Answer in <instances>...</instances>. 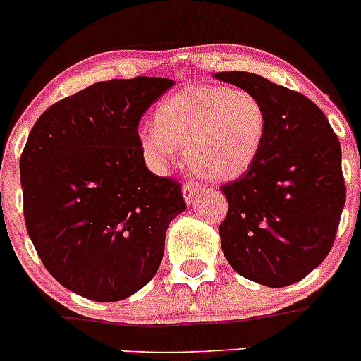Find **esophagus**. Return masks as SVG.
Listing matches in <instances>:
<instances>
[{"label":"esophagus","instance_id":"esophagus-1","mask_svg":"<svg viewBox=\"0 0 361 361\" xmlns=\"http://www.w3.org/2000/svg\"><path fill=\"white\" fill-rule=\"evenodd\" d=\"M183 199L187 204H192V202H195V199L199 197V194H201V188L197 187V185H183Z\"/></svg>","mask_w":361,"mask_h":361}]
</instances>
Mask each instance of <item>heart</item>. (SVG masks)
Here are the masks:
<instances>
[{"instance_id": "b5f03b06", "label": "heart", "mask_w": 361, "mask_h": 361, "mask_svg": "<svg viewBox=\"0 0 361 361\" xmlns=\"http://www.w3.org/2000/svg\"><path fill=\"white\" fill-rule=\"evenodd\" d=\"M266 128V109L252 92L192 84L159 104L155 123L141 125L137 141L155 167H164L185 148L190 171L202 180L227 183L257 160Z\"/></svg>"}]
</instances>
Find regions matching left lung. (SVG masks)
Here are the masks:
<instances>
[{
  "label": "left lung",
  "instance_id": "1",
  "mask_svg": "<svg viewBox=\"0 0 361 361\" xmlns=\"http://www.w3.org/2000/svg\"><path fill=\"white\" fill-rule=\"evenodd\" d=\"M215 79L252 92L268 118L257 160L233 183L220 245L236 274L284 288L312 271L334 245L345 202L341 142L323 111L302 93L250 72Z\"/></svg>",
  "mask_w": 361,
  "mask_h": 361
}]
</instances>
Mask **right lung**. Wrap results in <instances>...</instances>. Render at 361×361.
Listing matches in <instances>:
<instances>
[{
    "label": "right lung",
    "mask_w": 361,
    "mask_h": 361,
    "mask_svg": "<svg viewBox=\"0 0 361 361\" xmlns=\"http://www.w3.org/2000/svg\"><path fill=\"white\" fill-rule=\"evenodd\" d=\"M174 86L166 77L95 82L49 107L20 155L26 229L49 274L93 302L145 288L166 233L185 212L181 185L146 167L137 125Z\"/></svg>",
    "instance_id": "1"
}]
</instances>
